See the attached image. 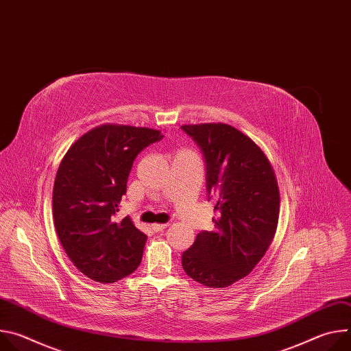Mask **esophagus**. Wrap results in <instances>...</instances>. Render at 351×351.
Instances as JSON below:
<instances>
[{"label": "esophagus", "instance_id": "34e87169", "mask_svg": "<svg viewBox=\"0 0 351 351\" xmlns=\"http://www.w3.org/2000/svg\"><path fill=\"white\" fill-rule=\"evenodd\" d=\"M167 226H168V223H154L152 228H153V230H156V232H162Z\"/></svg>", "mask_w": 351, "mask_h": 351}]
</instances>
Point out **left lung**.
I'll return each mask as SVG.
<instances>
[{
	"label": "left lung",
	"mask_w": 351,
	"mask_h": 351,
	"mask_svg": "<svg viewBox=\"0 0 351 351\" xmlns=\"http://www.w3.org/2000/svg\"><path fill=\"white\" fill-rule=\"evenodd\" d=\"M206 161L208 199L217 197L214 232L202 230L182 254L184 272L208 287H226L254 269L274 239L279 190L263 149L225 123L183 125Z\"/></svg>",
	"instance_id": "8db88e82"
}]
</instances>
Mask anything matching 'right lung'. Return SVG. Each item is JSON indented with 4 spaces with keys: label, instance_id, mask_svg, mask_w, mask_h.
Wrapping results in <instances>:
<instances>
[{
    "label": "right lung",
    "instance_id": "add662e5",
    "mask_svg": "<svg viewBox=\"0 0 351 351\" xmlns=\"http://www.w3.org/2000/svg\"><path fill=\"white\" fill-rule=\"evenodd\" d=\"M162 137L148 128L103 125L65 154L53 191L54 223L65 253L87 278L112 283L138 267L147 236L117 213L136 157Z\"/></svg>",
    "mask_w": 351,
    "mask_h": 351
}]
</instances>
